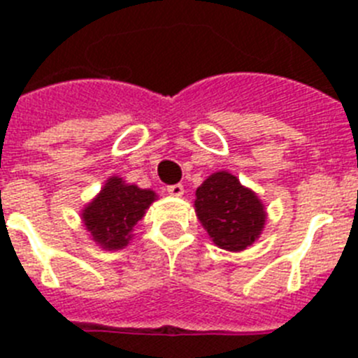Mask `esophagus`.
<instances>
[{"instance_id":"obj_1","label":"esophagus","mask_w":358,"mask_h":358,"mask_svg":"<svg viewBox=\"0 0 358 358\" xmlns=\"http://www.w3.org/2000/svg\"><path fill=\"white\" fill-rule=\"evenodd\" d=\"M166 189H169V194L173 195V197H181L185 194V186L182 185H170Z\"/></svg>"}]
</instances>
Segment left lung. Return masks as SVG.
<instances>
[{"mask_svg": "<svg viewBox=\"0 0 358 358\" xmlns=\"http://www.w3.org/2000/svg\"><path fill=\"white\" fill-rule=\"evenodd\" d=\"M195 195L197 217L215 245L226 251H243L260 236L265 224L264 204L235 176L213 173Z\"/></svg>", "mask_w": 358, "mask_h": 358, "instance_id": "1", "label": "left lung"}]
</instances>
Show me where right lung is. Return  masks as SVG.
Returning <instances> with one entry per match:
<instances>
[{"label":"right lung","mask_w":358,"mask_h":358,"mask_svg":"<svg viewBox=\"0 0 358 358\" xmlns=\"http://www.w3.org/2000/svg\"><path fill=\"white\" fill-rule=\"evenodd\" d=\"M156 199L150 189L125 185L118 177H110L96 199L85 208L82 218L94 242L103 249H122L131 240L132 227L141 220L145 210Z\"/></svg>","instance_id":"1"}]
</instances>
